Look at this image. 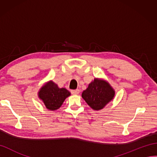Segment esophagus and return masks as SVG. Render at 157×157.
<instances>
[{
  "label": "esophagus",
  "mask_w": 157,
  "mask_h": 157,
  "mask_svg": "<svg viewBox=\"0 0 157 157\" xmlns=\"http://www.w3.org/2000/svg\"><path fill=\"white\" fill-rule=\"evenodd\" d=\"M71 92V94H79L80 90H78V89H76V90H72Z\"/></svg>",
  "instance_id": "34e87169"
}]
</instances>
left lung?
Instances as JSON below:
<instances>
[{
	"label": "left lung",
	"mask_w": 157,
	"mask_h": 157,
	"mask_svg": "<svg viewBox=\"0 0 157 157\" xmlns=\"http://www.w3.org/2000/svg\"><path fill=\"white\" fill-rule=\"evenodd\" d=\"M114 94L115 92L106 81L95 78L83 91L82 97L93 109L100 110L113 99Z\"/></svg>",
	"instance_id": "1"
}]
</instances>
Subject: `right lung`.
Here are the masks:
<instances>
[{"mask_svg":"<svg viewBox=\"0 0 157 157\" xmlns=\"http://www.w3.org/2000/svg\"><path fill=\"white\" fill-rule=\"evenodd\" d=\"M71 95L67 89L59 88L56 83L50 81L40 89L39 97L43 100L46 108L56 110L61 106L65 98Z\"/></svg>","mask_w":157,"mask_h":157,"instance_id":"1","label":"right lung"}]
</instances>
